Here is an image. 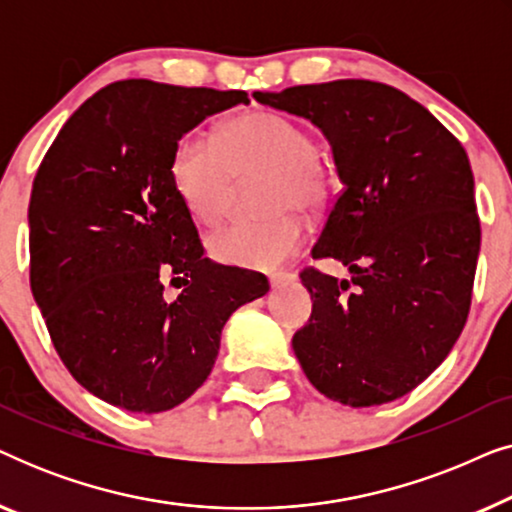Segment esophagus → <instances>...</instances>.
I'll use <instances>...</instances> for the list:
<instances>
[{"label": "esophagus", "mask_w": 512, "mask_h": 512, "mask_svg": "<svg viewBox=\"0 0 512 512\" xmlns=\"http://www.w3.org/2000/svg\"><path fill=\"white\" fill-rule=\"evenodd\" d=\"M293 282H296V275H293V272H275V275H270L272 289H284V286H289Z\"/></svg>", "instance_id": "esophagus-1"}]
</instances>
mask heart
I'll list each match as a JSON object with an SVG mask.
<instances>
[{
    "instance_id": "obj_1",
    "label": "heart",
    "mask_w": 512,
    "mask_h": 512,
    "mask_svg": "<svg viewBox=\"0 0 512 512\" xmlns=\"http://www.w3.org/2000/svg\"><path fill=\"white\" fill-rule=\"evenodd\" d=\"M172 181L181 202L200 223L226 216L235 177L268 174L263 221H235L207 237L214 261L235 268L270 270L303 244L298 214H314L328 195V172L305 128L275 111H251L223 123L216 139L188 132L174 146Z\"/></svg>"
}]
</instances>
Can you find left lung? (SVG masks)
Wrapping results in <instances>:
<instances>
[{"instance_id":"obj_1","label":"left lung","mask_w":512,"mask_h":512,"mask_svg":"<svg viewBox=\"0 0 512 512\" xmlns=\"http://www.w3.org/2000/svg\"><path fill=\"white\" fill-rule=\"evenodd\" d=\"M254 100L317 125L342 184L312 258H335L352 279L300 275L312 296L291 340L300 368L349 408L396 401L445 361L471 307L480 219L464 146L377 81L256 90Z\"/></svg>"}]
</instances>
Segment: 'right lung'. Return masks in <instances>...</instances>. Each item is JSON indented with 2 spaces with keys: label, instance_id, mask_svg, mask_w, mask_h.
<instances>
[{
  "label": "right lung",
  "instance_id": "add662e5",
  "mask_svg": "<svg viewBox=\"0 0 512 512\" xmlns=\"http://www.w3.org/2000/svg\"><path fill=\"white\" fill-rule=\"evenodd\" d=\"M235 104H249L244 90L116 81L69 116L34 177L32 296L74 380L116 408L184 403L212 373L230 314L270 291L258 272L202 256L172 181L179 139Z\"/></svg>",
  "mask_w": 512,
  "mask_h": 512
}]
</instances>
